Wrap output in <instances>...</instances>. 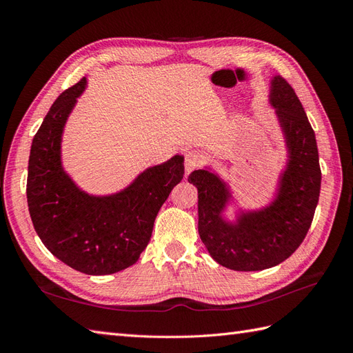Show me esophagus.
Wrapping results in <instances>:
<instances>
[{
	"label": "esophagus",
	"mask_w": 353,
	"mask_h": 353,
	"mask_svg": "<svg viewBox=\"0 0 353 353\" xmlns=\"http://www.w3.org/2000/svg\"><path fill=\"white\" fill-rule=\"evenodd\" d=\"M200 162H201L200 154L193 153V152L187 153L185 154V174L188 175V174L193 172V170L200 165Z\"/></svg>",
	"instance_id": "esophagus-1"
}]
</instances>
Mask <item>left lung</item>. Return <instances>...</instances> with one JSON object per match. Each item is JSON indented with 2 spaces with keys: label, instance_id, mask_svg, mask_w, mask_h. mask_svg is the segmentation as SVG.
<instances>
[{
  "label": "left lung",
  "instance_id": "obj_1",
  "mask_svg": "<svg viewBox=\"0 0 353 353\" xmlns=\"http://www.w3.org/2000/svg\"><path fill=\"white\" fill-rule=\"evenodd\" d=\"M268 101L284 137L287 160L274 196L259 209L234 212L231 187L210 166L188 176L199 193V234L209 254L234 271H262L296 252L311 227L321 190L315 132L296 92L279 74L271 78Z\"/></svg>",
  "mask_w": 353,
  "mask_h": 353
}]
</instances>
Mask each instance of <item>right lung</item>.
I'll use <instances>...</instances> for the list:
<instances>
[{"label": "right lung", "mask_w": 353, "mask_h": 353, "mask_svg": "<svg viewBox=\"0 0 353 353\" xmlns=\"http://www.w3.org/2000/svg\"><path fill=\"white\" fill-rule=\"evenodd\" d=\"M85 87L83 78L61 92L35 134L26 196L38 237L57 259L83 274L108 275L134 265L147 248L160 208L184 176V156L147 168L117 193L83 191L63 168L61 140Z\"/></svg>", "instance_id": "obj_1"}]
</instances>
